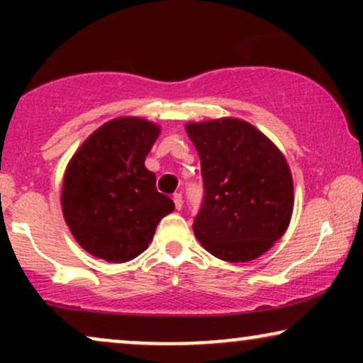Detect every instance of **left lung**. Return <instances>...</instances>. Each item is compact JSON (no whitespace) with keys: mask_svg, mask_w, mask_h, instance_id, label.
Masks as SVG:
<instances>
[{"mask_svg":"<svg viewBox=\"0 0 363 363\" xmlns=\"http://www.w3.org/2000/svg\"><path fill=\"white\" fill-rule=\"evenodd\" d=\"M160 126L118 118L95 129L68 162L61 189L65 222L99 259L128 262L147 251L174 203L145 167ZM167 193V191H165Z\"/></svg>","mask_w":363,"mask_h":363,"instance_id":"8db88e82","label":"left lung"}]
</instances>
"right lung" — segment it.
Wrapping results in <instances>:
<instances>
[{"mask_svg": "<svg viewBox=\"0 0 363 363\" xmlns=\"http://www.w3.org/2000/svg\"><path fill=\"white\" fill-rule=\"evenodd\" d=\"M198 150L203 205L193 230L218 259L245 262L273 247L289 228L294 181L285 157L240 119L187 123Z\"/></svg>", "mask_w": 363, "mask_h": 363, "instance_id": "1", "label": "right lung"}]
</instances>
